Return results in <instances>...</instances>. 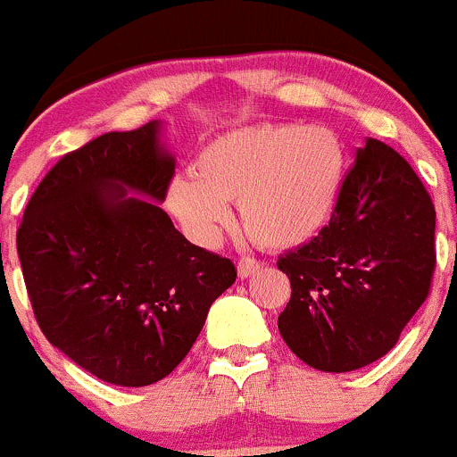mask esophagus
Segmentation results:
<instances>
[{"mask_svg": "<svg viewBox=\"0 0 457 457\" xmlns=\"http://www.w3.org/2000/svg\"><path fill=\"white\" fill-rule=\"evenodd\" d=\"M259 268H262V263L253 257H242L237 262V272L242 278H248V277H253V274H257Z\"/></svg>", "mask_w": 457, "mask_h": 457, "instance_id": "1", "label": "esophagus"}]
</instances>
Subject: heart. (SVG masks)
Masks as SVG:
<instances>
[{
    "mask_svg": "<svg viewBox=\"0 0 457 457\" xmlns=\"http://www.w3.org/2000/svg\"><path fill=\"white\" fill-rule=\"evenodd\" d=\"M345 145L322 126L262 124L213 137L191 163V180L170 185L168 207L200 244H213L239 203L254 244L294 248L327 227L345 183Z\"/></svg>",
    "mask_w": 457,
    "mask_h": 457,
    "instance_id": "b5f03b06",
    "label": "heart"
}]
</instances>
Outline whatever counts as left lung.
Segmentation results:
<instances>
[{
	"mask_svg": "<svg viewBox=\"0 0 457 457\" xmlns=\"http://www.w3.org/2000/svg\"><path fill=\"white\" fill-rule=\"evenodd\" d=\"M434 233L423 180L399 152L368 139L327 227L277 262L292 283L278 331L294 355L325 372L384 357L429 296Z\"/></svg>",
	"mask_w": 457,
	"mask_h": 457,
	"instance_id": "obj_1",
	"label": "left lung"
}]
</instances>
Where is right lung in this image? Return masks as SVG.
<instances>
[{
    "mask_svg": "<svg viewBox=\"0 0 457 457\" xmlns=\"http://www.w3.org/2000/svg\"><path fill=\"white\" fill-rule=\"evenodd\" d=\"M171 179L156 121L106 132L61 156L17 228L43 336L106 384L168 377L237 278L230 259L187 242L159 204L126 198L135 189L161 203Z\"/></svg>",
    "mask_w": 457,
    "mask_h": 457,
    "instance_id": "obj_1",
    "label": "right lung"
}]
</instances>
